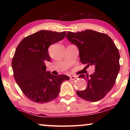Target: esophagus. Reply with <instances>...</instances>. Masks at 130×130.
Segmentation results:
<instances>
[{
	"label": "esophagus",
	"mask_w": 130,
	"mask_h": 130,
	"mask_svg": "<svg viewBox=\"0 0 130 130\" xmlns=\"http://www.w3.org/2000/svg\"><path fill=\"white\" fill-rule=\"evenodd\" d=\"M77 77L75 76H70V79L71 80H74L77 79Z\"/></svg>",
	"instance_id": "esophagus-1"
}]
</instances>
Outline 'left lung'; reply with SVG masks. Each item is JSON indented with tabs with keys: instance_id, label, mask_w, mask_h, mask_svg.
I'll return each mask as SVG.
<instances>
[{
	"instance_id": "1",
	"label": "left lung",
	"mask_w": 130,
	"mask_h": 130,
	"mask_svg": "<svg viewBox=\"0 0 130 130\" xmlns=\"http://www.w3.org/2000/svg\"><path fill=\"white\" fill-rule=\"evenodd\" d=\"M66 37L77 46L81 63L88 67L95 66L92 74H82L79 76L86 80L88 87L76 93L90 102L101 100L111 90L116 81L120 69L118 48L107 34L93 30L77 32L68 31Z\"/></svg>"
}]
</instances>
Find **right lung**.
I'll use <instances>...</instances> for the list:
<instances>
[{
	"label": "right lung",
	"instance_id": "right-lung-1",
	"mask_svg": "<svg viewBox=\"0 0 130 130\" xmlns=\"http://www.w3.org/2000/svg\"><path fill=\"white\" fill-rule=\"evenodd\" d=\"M66 31L41 30L26 37L20 42L12 61L13 76L23 93L33 102L47 103L58 96L61 83L70 80L46 72L45 62L50 61L48 52L52 44L62 40Z\"/></svg>",
	"mask_w": 130,
	"mask_h": 130
}]
</instances>
